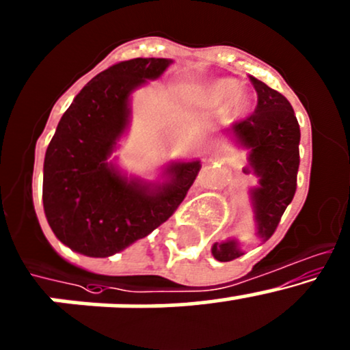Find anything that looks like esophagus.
Returning a JSON list of instances; mask_svg holds the SVG:
<instances>
[{
	"label": "esophagus",
	"instance_id": "obj_1",
	"mask_svg": "<svg viewBox=\"0 0 350 350\" xmlns=\"http://www.w3.org/2000/svg\"><path fill=\"white\" fill-rule=\"evenodd\" d=\"M216 156H209V161H215Z\"/></svg>",
	"mask_w": 350,
	"mask_h": 350
}]
</instances>
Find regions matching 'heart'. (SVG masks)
Instances as JSON below:
<instances>
[{"label": "heart", "instance_id": "obj_1", "mask_svg": "<svg viewBox=\"0 0 350 350\" xmlns=\"http://www.w3.org/2000/svg\"><path fill=\"white\" fill-rule=\"evenodd\" d=\"M198 100L209 109L221 107L226 104L230 113H240L250 105V95L238 85L233 79H219L206 85L201 94L198 95Z\"/></svg>", "mask_w": 350, "mask_h": 350}]
</instances>
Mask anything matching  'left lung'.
Instances as JSON below:
<instances>
[{
  "label": "left lung",
  "instance_id": "obj_1",
  "mask_svg": "<svg viewBox=\"0 0 350 350\" xmlns=\"http://www.w3.org/2000/svg\"><path fill=\"white\" fill-rule=\"evenodd\" d=\"M250 80L258 95L255 112L234 122L228 132L250 150L248 164L258 178V186L250 191L256 234L267 241L295 196L300 127L292 105L280 92L255 77H250ZM211 252L218 262H231L243 255L237 240L215 243Z\"/></svg>",
  "mask_w": 350,
  "mask_h": 350
}]
</instances>
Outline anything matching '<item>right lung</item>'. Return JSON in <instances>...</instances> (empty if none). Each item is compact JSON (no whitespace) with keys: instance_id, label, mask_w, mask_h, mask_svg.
I'll return each mask as SVG.
<instances>
[{"instance_id":"obj_1","label":"right lung","mask_w":350,"mask_h":350,"mask_svg":"<svg viewBox=\"0 0 350 350\" xmlns=\"http://www.w3.org/2000/svg\"><path fill=\"white\" fill-rule=\"evenodd\" d=\"M167 58H132L95 75L62 116L43 164V208L55 237L73 252L104 258L161 226L183 203L200 161L171 163L167 181L120 174L109 157L131 119V94L156 80Z\"/></svg>"}]
</instances>
